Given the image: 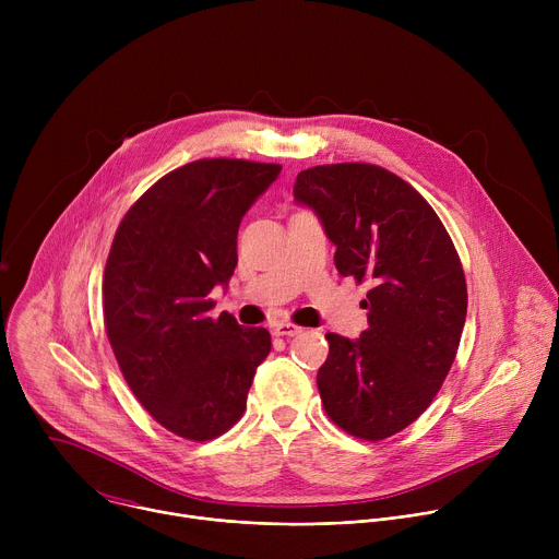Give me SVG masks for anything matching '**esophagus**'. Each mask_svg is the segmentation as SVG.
I'll use <instances>...</instances> for the list:
<instances>
[{
  "instance_id": "34e87169",
  "label": "esophagus",
  "mask_w": 559,
  "mask_h": 559,
  "mask_svg": "<svg viewBox=\"0 0 559 559\" xmlns=\"http://www.w3.org/2000/svg\"><path fill=\"white\" fill-rule=\"evenodd\" d=\"M300 332H302V328H298V325H294V323H287V321L276 323V325L272 328V334H274V336H298Z\"/></svg>"
}]
</instances>
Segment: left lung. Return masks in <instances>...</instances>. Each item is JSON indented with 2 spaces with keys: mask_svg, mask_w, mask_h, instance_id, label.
<instances>
[{
  "mask_svg": "<svg viewBox=\"0 0 559 559\" xmlns=\"http://www.w3.org/2000/svg\"><path fill=\"white\" fill-rule=\"evenodd\" d=\"M294 201L325 227L338 274L371 285L360 338L328 334L316 378L325 412L356 438H389L431 405L453 365L466 318L457 252L433 207L378 166L302 170Z\"/></svg>",
  "mask_w": 559,
  "mask_h": 559,
  "instance_id": "1",
  "label": "left lung"
}]
</instances>
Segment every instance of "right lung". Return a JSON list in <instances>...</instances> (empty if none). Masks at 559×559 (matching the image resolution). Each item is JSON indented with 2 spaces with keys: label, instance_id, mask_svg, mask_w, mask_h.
Returning a JSON list of instances; mask_svg holds the SVG:
<instances>
[{
  "label": "right lung",
  "instance_id": "1",
  "mask_svg": "<svg viewBox=\"0 0 559 559\" xmlns=\"http://www.w3.org/2000/svg\"><path fill=\"white\" fill-rule=\"evenodd\" d=\"M281 166L201 158L158 179L123 216L104 272L108 341L136 401L168 431L212 440L246 412L272 338L210 292L234 274L238 225Z\"/></svg>",
  "mask_w": 559,
  "mask_h": 559
}]
</instances>
